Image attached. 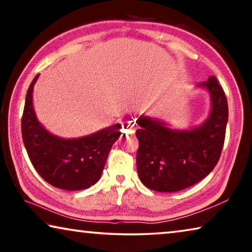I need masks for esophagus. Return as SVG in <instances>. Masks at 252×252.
<instances>
[{
    "instance_id": "1",
    "label": "esophagus",
    "mask_w": 252,
    "mask_h": 252,
    "mask_svg": "<svg viewBox=\"0 0 252 252\" xmlns=\"http://www.w3.org/2000/svg\"><path fill=\"white\" fill-rule=\"evenodd\" d=\"M136 129V123L133 119H130V120H126L122 125V130L126 132V133H133Z\"/></svg>"
}]
</instances>
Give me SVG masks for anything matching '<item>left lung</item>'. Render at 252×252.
<instances>
[{
  "label": "left lung",
  "instance_id": "1",
  "mask_svg": "<svg viewBox=\"0 0 252 252\" xmlns=\"http://www.w3.org/2000/svg\"><path fill=\"white\" fill-rule=\"evenodd\" d=\"M210 95L211 108L201 125L179 130L148 116L138 117L136 170L141 182L158 192H177L210 173L222 151L228 102L216 76L197 85Z\"/></svg>",
  "mask_w": 252,
  "mask_h": 252
}]
</instances>
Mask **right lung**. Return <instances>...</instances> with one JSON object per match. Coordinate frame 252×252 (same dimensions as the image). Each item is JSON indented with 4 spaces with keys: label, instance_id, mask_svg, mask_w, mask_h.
Instances as JSON below:
<instances>
[{
    "label": "right lung",
    "instance_id": "obj_1",
    "mask_svg": "<svg viewBox=\"0 0 252 252\" xmlns=\"http://www.w3.org/2000/svg\"><path fill=\"white\" fill-rule=\"evenodd\" d=\"M30 84L22 117V138L36 172L51 186L67 191L88 189L100 180L109 152L120 138L121 125H113L81 138L54 135L37 120Z\"/></svg>",
    "mask_w": 252,
    "mask_h": 252
}]
</instances>
